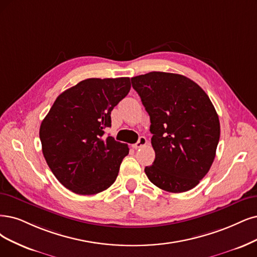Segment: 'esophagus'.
<instances>
[{
	"label": "esophagus",
	"instance_id": "esophagus-1",
	"mask_svg": "<svg viewBox=\"0 0 257 257\" xmlns=\"http://www.w3.org/2000/svg\"><path fill=\"white\" fill-rule=\"evenodd\" d=\"M146 144H147V139H146L145 137H141V138L139 139V141L137 142V143L132 145V147H134L135 149H138V148H140V147H142V146H144V145H146Z\"/></svg>",
	"mask_w": 257,
	"mask_h": 257
}]
</instances>
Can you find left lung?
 I'll return each mask as SVG.
<instances>
[{
  "instance_id": "1",
  "label": "left lung",
  "mask_w": 257,
  "mask_h": 257,
  "mask_svg": "<svg viewBox=\"0 0 257 257\" xmlns=\"http://www.w3.org/2000/svg\"><path fill=\"white\" fill-rule=\"evenodd\" d=\"M150 116L156 159L145 167L151 183L169 193L194 188L208 173L220 138L207 94L183 75L150 72L131 78Z\"/></svg>"
}]
</instances>
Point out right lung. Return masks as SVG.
Returning <instances> with one entry per match:
<instances>
[{
    "label": "right lung",
    "mask_w": 257,
    "mask_h": 257,
    "mask_svg": "<svg viewBox=\"0 0 257 257\" xmlns=\"http://www.w3.org/2000/svg\"><path fill=\"white\" fill-rule=\"evenodd\" d=\"M129 77L89 78L62 92L41 122L40 141L57 180L78 195H95L116 180L127 144L104 137L111 111L127 96Z\"/></svg>",
    "instance_id": "right-lung-1"
}]
</instances>
